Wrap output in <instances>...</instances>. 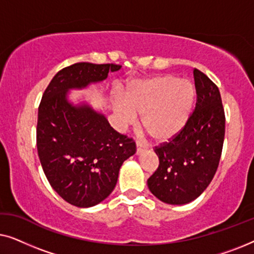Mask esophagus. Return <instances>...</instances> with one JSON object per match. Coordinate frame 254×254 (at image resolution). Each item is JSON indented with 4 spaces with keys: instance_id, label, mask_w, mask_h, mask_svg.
I'll use <instances>...</instances> for the list:
<instances>
[{
    "instance_id": "esophagus-1",
    "label": "esophagus",
    "mask_w": 254,
    "mask_h": 254,
    "mask_svg": "<svg viewBox=\"0 0 254 254\" xmlns=\"http://www.w3.org/2000/svg\"><path fill=\"white\" fill-rule=\"evenodd\" d=\"M145 147L142 143H140V142H136V155H140L142 154V152L144 151Z\"/></svg>"
}]
</instances>
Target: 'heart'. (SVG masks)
I'll use <instances>...</instances> for the list:
<instances>
[{"label":"heart","instance_id":"obj_1","mask_svg":"<svg viewBox=\"0 0 254 254\" xmlns=\"http://www.w3.org/2000/svg\"><path fill=\"white\" fill-rule=\"evenodd\" d=\"M195 88L189 79L173 75H158L135 79L127 88L126 98H118L114 116L120 127L135 124L142 116V125L157 143L176 137L192 116Z\"/></svg>","mask_w":254,"mask_h":254}]
</instances>
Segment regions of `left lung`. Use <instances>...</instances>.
Listing matches in <instances>:
<instances>
[{
    "label": "left lung",
    "instance_id": "obj_1",
    "mask_svg": "<svg viewBox=\"0 0 254 254\" xmlns=\"http://www.w3.org/2000/svg\"><path fill=\"white\" fill-rule=\"evenodd\" d=\"M193 75L195 110L176 137L155 148L159 165L147 182L150 192L169 204H185L201 195L216 173L223 148L225 116L220 90L199 69Z\"/></svg>",
    "mask_w": 254,
    "mask_h": 254
}]
</instances>
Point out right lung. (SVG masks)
Listing matches in <instances>:
<instances>
[{
    "instance_id": "add662e5",
    "label": "right lung",
    "mask_w": 254,
    "mask_h": 254,
    "mask_svg": "<svg viewBox=\"0 0 254 254\" xmlns=\"http://www.w3.org/2000/svg\"><path fill=\"white\" fill-rule=\"evenodd\" d=\"M119 64L79 62L58 72L38 109L37 149L53 190L72 206H96L112 193L123 163L136 151L133 138L118 133L103 113L68 92L103 82Z\"/></svg>"
}]
</instances>
